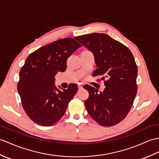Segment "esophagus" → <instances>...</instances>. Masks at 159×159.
<instances>
[{
    "label": "esophagus",
    "instance_id": "1",
    "mask_svg": "<svg viewBox=\"0 0 159 159\" xmlns=\"http://www.w3.org/2000/svg\"><path fill=\"white\" fill-rule=\"evenodd\" d=\"M78 87H79V89H82V88H83V84H78Z\"/></svg>",
    "mask_w": 159,
    "mask_h": 159
}]
</instances>
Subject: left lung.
Masks as SVG:
<instances>
[{"label":"left lung","instance_id":"1","mask_svg":"<svg viewBox=\"0 0 159 159\" xmlns=\"http://www.w3.org/2000/svg\"><path fill=\"white\" fill-rule=\"evenodd\" d=\"M76 40L94 55L97 69L93 76H102L104 91L84 85L89 93L84 105L92 119L102 126L110 127L123 120L137 93L138 66L131 51L104 33L76 36Z\"/></svg>","mask_w":159,"mask_h":159}]
</instances>
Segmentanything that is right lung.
I'll list each match as a JSON object with an SVG mask.
<instances>
[{
	"label": "right lung",
	"mask_w": 159,
	"mask_h": 159,
	"mask_svg": "<svg viewBox=\"0 0 159 159\" xmlns=\"http://www.w3.org/2000/svg\"><path fill=\"white\" fill-rule=\"evenodd\" d=\"M81 45L72 38L60 39L29 55L20 72L17 91L30 119L41 126H51L64 116L78 91L71 83L67 89L55 86V76L66 70L68 58Z\"/></svg>",
	"instance_id": "right-lung-1"
}]
</instances>
